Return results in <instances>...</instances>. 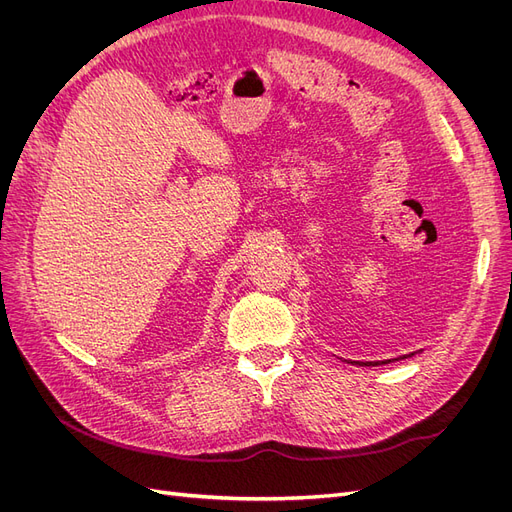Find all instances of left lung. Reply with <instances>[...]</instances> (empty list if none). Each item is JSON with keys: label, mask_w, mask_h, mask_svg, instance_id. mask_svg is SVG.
I'll list each match as a JSON object with an SVG mask.
<instances>
[{"label": "left lung", "mask_w": 512, "mask_h": 512, "mask_svg": "<svg viewBox=\"0 0 512 512\" xmlns=\"http://www.w3.org/2000/svg\"><path fill=\"white\" fill-rule=\"evenodd\" d=\"M414 354V352H412ZM412 354H404V356H397V359H389V361H348V363H352V365H365V367H369V365H384V363H393V361H401V359H408V356H412Z\"/></svg>", "instance_id": "8db88e82"}]
</instances>
